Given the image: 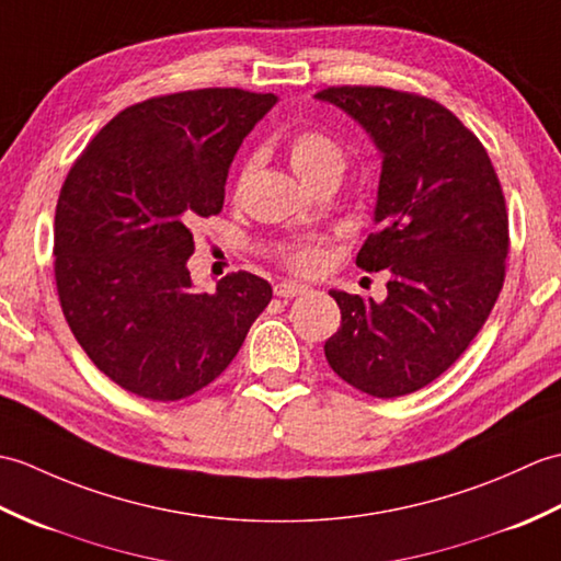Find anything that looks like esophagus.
Segmentation results:
<instances>
[{"label":"esophagus","instance_id":"1","mask_svg":"<svg viewBox=\"0 0 561 561\" xmlns=\"http://www.w3.org/2000/svg\"><path fill=\"white\" fill-rule=\"evenodd\" d=\"M307 290H309L307 285L305 283H297V280H280V283H276V288H273V293H276L278 297H285V300H288V297L302 295Z\"/></svg>","mask_w":561,"mask_h":561}]
</instances>
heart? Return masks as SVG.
Masks as SVG:
<instances>
[{
    "label": "heart",
    "instance_id": "b5f03b06",
    "mask_svg": "<svg viewBox=\"0 0 561 561\" xmlns=\"http://www.w3.org/2000/svg\"><path fill=\"white\" fill-rule=\"evenodd\" d=\"M288 153H290L293 170L305 184H312L314 180L327 178V175H341L343 163H345L341 144L323 129H302L293 134L288 141ZM252 170H254V158H249L240 172V180H238L240 186L249 180V175H252ZM321 261L323 256L314 247L297 249V252H293L290 256V264L297 271H305V273L317 271L321 266Z\"/></svg>",
    "mask_w": 561,
    "mask_h": 561
}]
</instances>
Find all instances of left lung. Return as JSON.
I'll return each instance as SVG.
<instances>
[{
    "mask_svg": "<svg viewBox=\"0 0 561 561\" xmlns=\"http://www.w3.org/2000/svg\"><path fill=\"white\" fill-rule=\"evenodd\" d=\"M314 98L353 117L379 151L377 232L357 266L389 271L381 302L329 290L341 329L323 353L359 391L413 393L463 355L500 297L508 252L500 180L478 136L427 98L363 85Z\"/></svg>",
    "mask_w": 561,
    "mask_h": 561,
    "instance_id": "1",
    "label": "left lung"
}]
</instances>
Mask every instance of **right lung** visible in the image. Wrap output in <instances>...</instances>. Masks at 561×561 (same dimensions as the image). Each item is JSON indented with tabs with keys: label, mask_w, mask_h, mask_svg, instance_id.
<instances>
[{
	"label": "right lung",
	"mask_w": 561,
	"mask_h": 561,
	"mask_svg": "<svg viewBox=\"0 0 561 561\" xmlns=\"http://www.w3.org/2000/svg\"><path fill=\"white\" fill-rule=\"evenodd\" d=\"M276 103L240 89L153 98L110 119L69 170L55 214L61 312L122 389L151 401L204 389L271 302L247 271L198 290L186 261L190 228L220 214L234 153Z\"/></svg>",
	"instance_id": "1"
}]
</instances>
